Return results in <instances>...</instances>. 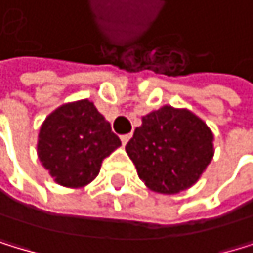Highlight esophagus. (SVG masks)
<instances>
[{"label":"esophagus","mask_w":253,"mask_h":253,"mask_svg":"<svg viewBox=\"0 0 253 253\" xmlns=\"http://www.w3.org/2000/svg\"><path fill=\"white\" fill-rule=\"evenodd\" d=\"M130 138H132V133H126V135H121V141H123V144H127Z\"/></svg>","instance_id":"obj_1"}]
</instances>
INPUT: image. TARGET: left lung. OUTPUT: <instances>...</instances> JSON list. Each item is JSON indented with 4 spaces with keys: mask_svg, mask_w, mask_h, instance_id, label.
<instances>
[{
    "mask_svg": "<svg viewBox=\"0 0 253 253\" xmlns=\"http://www.w3.org/2000/svg\"><path fill=\"white\" fill-rule=\"evenodd\" d=\"M126 152L148 188L177 194L199 180L213 159V133L186 109L163 105L143 116Z\"/></svg>",
    "mask_w": 253,
    "mask_h": 253,
    "instance_id": "left-lung-1",
    "label": "left lung"
}]
</instances>
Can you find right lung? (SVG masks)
<instances>
[{
    "label": "right lung",
    "instance_id": "add662e5",
    "mask_svg": "<svg viewBox=\"0 0 253 253\" xmlns=\"http://www.w3.org/2000/svg\"><path fill=\"white\" fill-rule=\"evenodd\" d=\"M121 146L110 123L88 99L63 104L43 121L37 154L62 186L82 188L99 174L102 160Z\"/></svg>",
    "mask_w": 253,
    "mask_h": 253
}]
</instances>
